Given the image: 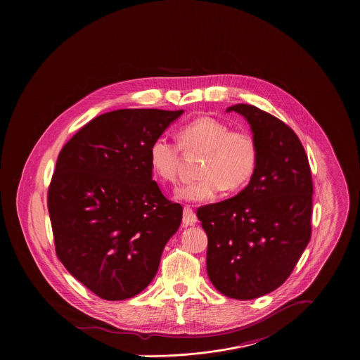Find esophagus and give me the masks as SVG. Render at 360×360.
Returning <instances> with one entry per match:
<instances>
[{
  "label": "esophagus",
  "mask_w": 360,
  "mask_h": 360,
  "mask_svg": "<svg viewBox=\"0 0 360 360\" xmlns=\"http://www.w3.org/2000/svg\"><path fill=\"white\" fill-rule=\"evenodd\" d=\"M197 223V214L188 205L183 209V226H194Z\"/></svg>",
  "instance_id": "1"
}]
</instances>
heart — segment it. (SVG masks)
Wrapping results in <instances>:
<instances>
[{
    "mask_svg": "<svg viewBox=\"0 0 360 360\" xmlns=\"http://www.w3.org/2000/svg\"><path fill=\"white\" fill-rule=\"evenodd\" d=\"M177 143L158 137L150 146L148 159L155 177L165 183L179 179L181 151L202 153L198 172L201 177L183 186L177 197L187 201H209L223 190L236 193L244 188L255 173L257 144L245 130L231 127L214 117H198L183 126Z\"/></svg>",
    "mask_w": 360,
    "mask_h": 360,
    "instance_id": "b5f03b06",
    "label": "heart"
}]
</instances>
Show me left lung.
I'll list each match as a JSON object with an SVG mask.
<instances>
[{
	"label": "left lung",
	"instance_id": "8db88e82",
	"mask_svg": "<svg viewBox=\"0 0 360 360\" xmlns=\"http://www.w3.org/2000/svg\"><path fill=\"white\" fill-rule=\"evenodd\" d=\"M251 124L257 165L236 197L201 206L207 236L206 270L219 292L254 300L278 288L292 273L311 234L313 183L307 153L295 131L254 105L237 103Z\"/></svg>",
	"mask_w": 360,
	"mask_h": 360
}]
</instances>
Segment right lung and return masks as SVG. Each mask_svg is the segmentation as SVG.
I'll use <instances>...</instances> for the list:
<instances>
[{
    "mask_svg": "<svg viewBox=\"0 0 360 360\" xmlns=\"http://www.w3.org/2000/svg\"><path fill=\"white\" fill-rule=\"evenodd\" d=\"M183 110L119 109L60 150L49 187L56 257L97 297L122 301L155 277L183 207L153 180L150 146Z\"/></svg>",
    "mask_w": 360,
    "mask_h": 360,
    "instance_id": "add662e5",
    "label": "right lung"
}]
</instances>
